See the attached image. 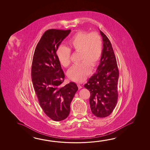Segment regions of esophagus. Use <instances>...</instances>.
I'll list each match as a JSON object with an SVG mask.
<instances>
[{
  "instance_id": "esophagus-1",
  "label": "esophagus",
  "mask_w": 150,
  "mask_h": 150,
  "mask_svg": "<svg viewBox=\"0 0 150 150\" xmlns=\"http://www.w3.org/2000/svg\"><path fill=\"white\" fill-rule=\"evenodd\" d=\"M77 86L79 87V89H81L82 88V86H81V85H80V84H77Z\"/></svg>"
}]
</instances>
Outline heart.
Here are the masks:
<instances>
[{"label":"heart","instance_id":"heart-1","mask_svg":"<svg viewBox=\"0 0 150 150\" xmlns=\"http://www.w3.org/2000/svg\"><path fill=\"white\" fill-rule=\"evenodd\" d=\"M69 47L60 45L56 50V55L62 66L67 67L71 63V51L79 52L78 64L68 71L70 79L81 83L86 79L91 71V66L97 65L102 54V40L97 33H89L79 31L72 36L68 42Z\"/></svg>","mask_w":150,"mask_h":150}]
</instances>
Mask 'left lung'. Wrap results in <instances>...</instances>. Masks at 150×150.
<instances>
[{
    "mask_svg": "<svg viewBox=\"0 0 150 150\" xmlns=\"http://www.w3.org/2000/svg\"><path fill=\"white\" fill-rule=\"evenodd\" d=\"M100 33L103 48L100 65L84 87L91 93L89 104L92 113L97 117L103 118L112 113L117 102L119 72L110 41L101 30Z\"/></svg>",
    "mask_w": 150,
    "mask_h": 150,
    "instance_id": "left-lung-1",
    "label": "left lung"
}]
</instances>
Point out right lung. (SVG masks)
Masks as SVG:
<instances>
[{
  "label": "right lung",
  "instance_id": "obj_1",
  "mask_svg": "<svg viewBox=\"0 0 150 150\" xmlns=\"http://www.w3.org/2000/svg\"><path fill=\"white\" fill-rule=\"evenodd\" d=\"M71 30L48 29L35 50L32 66V82L40 106L53 121H63L70 112V105L78 87L73 82L62 86L65 75L56 50Z\"/></svg>",
  "mask_w": 150,
  "mask_h": 150
}]
</instances>
